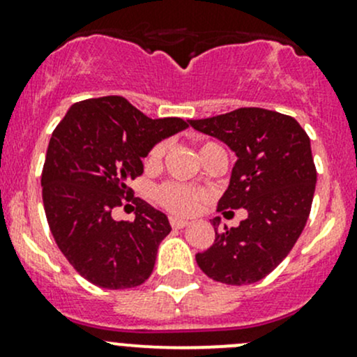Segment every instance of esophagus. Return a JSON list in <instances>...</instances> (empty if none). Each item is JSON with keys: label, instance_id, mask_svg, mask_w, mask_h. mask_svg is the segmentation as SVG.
Here are the masks:
<instances>
[{"label": "esophagus", "instance_id": "esophagus-1", "mask_svg": "<svg viewBox=\"0 0 357 357\" xmlns=\"http://www.w3.org/2000/svg\"><path fill=\"white\" fill-rule=\"evenodd\" d=\"M169 224H171V227H174V229H183V227L188 226L190 222L185 219H178V217H171V219H169Z\"/></svg>", "mask_w": 357, "mask_h": 357}]
</instances>
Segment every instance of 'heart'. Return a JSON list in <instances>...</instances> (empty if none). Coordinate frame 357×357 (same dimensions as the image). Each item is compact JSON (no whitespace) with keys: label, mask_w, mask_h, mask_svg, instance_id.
Segmentation results:
<instances>
[{"label":"heart","mask_w":357,"mask_h":357,"mask_svg":"<svg viewBox=\"0 0 357 357\" xmlns=\"http://www.w3.org/2000/svg\"><path fill=\"white\" fill-rule=\"evenodd\" d=\"M213 145V142H204L200 147V152H204L205 149ZM166 142H159V144L153 145L152 149L149 150L147 153V166L157 167L164 159V153H166ZM205 193L200 190H195L191 186L179 185V183H164V185L157 186L153 190V198H155L157 204L160 207H164L169 212L176 213V215H188V213L193 212L197 208V205L204 200Z\"/></svg>","instance_id":"b5f03b06"}]
</instances>
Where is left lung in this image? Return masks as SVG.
<instances>
[{
	"label": "left lung",
	"instance_id": "obj_1",
	"mask_svg": "<svg viewBox=\"0 0 357 357\" xmlns=\"http://www.w3.org/2000/svg\"><path fill=\"white\" fill-rule=\"evenodd\" d=\"M188 123L238 157L217 212L248 210L238 227L219 229V217L212 220L215 239L197 253L198 267L227 286L258 282L287 257L310 217L317 186L310 137L294 118L261 107Z\"/></svg>",
	"mask_w": 357,
	"mask_h": 357
}]
</instances>
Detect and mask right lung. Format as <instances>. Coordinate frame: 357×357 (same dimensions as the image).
Returning a JSON list of instances; mask_svg holds the SVG:
<instances>
[{
  "instance_id": "obj_1",
  "label": "right lung",
  "mask_w": 357,
  "mask_h": 357,
  "mask_svg": "<svg viewBox=\"0 0 357 357\" xmlns=\"http://www.w3.org/2000/svg\"><path fill=\"white\" fill-rule=\"evenodd\" d=\"M181 118L150 119L121 96L73 104L52 131L44 160L43 202L56 245L84 279L102 289L144 284L157 248L171 232L167 217L131 197L142 157L185 130ZM137 205L133 221H114L122 202Z\"/></svg>"
}]
</instances>
